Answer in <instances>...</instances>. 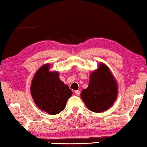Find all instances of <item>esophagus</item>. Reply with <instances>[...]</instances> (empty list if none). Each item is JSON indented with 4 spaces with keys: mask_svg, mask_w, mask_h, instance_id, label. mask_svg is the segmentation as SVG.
<instances>
[{
    "mask_svg": "<svg viewBox=\"0 0 147 147\" xmlns=\"http://www.w3.org/2000/svg\"><path fill=\"white\" fill-rule=\"evenodd\" d=\"M75 93H76V94L77 95H80V91H79V90L76 91Z\"/></svg>",
    "mask_w": 147,
    "mask_h": 147,
    "instance_id": "obj_1",
    "label": "esophagus"
}]
</instances>
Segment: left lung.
Here are the masks:
<instances>
[{
    "mask_svg": "<svg viewBox=\"0 0 147 147\" xmlns=\"http://www.w3.org/2000/svg\"><path fill=\"white\" fill-rule=\"evenodd\" d=\"M118 95V84L107 65L100 63L91 72L89 85L81 93V98L91 111L101 113L111 107Z\"/></svg>",
    "mask_w": 147,
    "mask_h": 147,
    "instance_id": "left-lung-1",
    "label": "left lung"
}]
</instances>
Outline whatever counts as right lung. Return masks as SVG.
Instances as JSON below:
<instances>
[{
    "label": "right lung",
    "mask_w": 147,
    "mask_h": 147,
    "mask_svg": "<svg viewBox=\"0 0 147 147\" xmlns=\"http://www.w3.org/2000/svg\"><path fill=\"white\" fill-rule=\"evenodd\" d=\"M46 63L37 70L32 80L30 93L38 108L50 115H56L64 109L72 91L59 78V72L50 71Z\"/></svg>",
    "instance_id": "1"
}]
</instances>
